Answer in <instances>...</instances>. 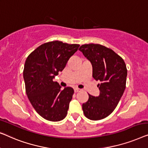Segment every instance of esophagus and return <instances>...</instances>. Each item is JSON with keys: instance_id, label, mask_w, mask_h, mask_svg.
I'll return each instance as SVG.
<instances>
[{"instance_id": "34e87169", "label": "esophagus", "mask_w": 148, "mask_h": 148, "mask_svg": "<svg viewBox=\"0 0 148 148\" xmlns=\"http://www.w3.org/2000/svg\"><path fill=\"white\" fill-rule=\"evenodd\" d=\"M80 90H81V89H80V88H74V92H80Z\"/></svg>"}]
</instances>
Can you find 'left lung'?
<instances>
[{"instance_id": "8db88e82", "label": "left lung", "mask_w": 148, "mask_h": 148, "mask_svg": "<svg viewBox=\"0 0 148 148\" xmlns=\"http://www.w3.org/2000/svg\"><path fill=\"white\" fill-rule=\"evenodd\" d=\"M79 50L92 64L93 78L101 82L99 95L88 94V101L82 104L83 113L90 120L103 119L115 110L125 89V63L111 49L100 44H84Z\"/></svg>"}]
</instances>
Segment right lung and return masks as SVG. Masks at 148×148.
Returning a JSON list of instances; mask_svg holds the SVG:
<instances>
[{
	"label": "right lung",
	"instance_id": "right-lung-1",
	"mask_svg": "<svg viewBox=\"0 0 148 148\" xmlns=\"http://www.w3.org/2000/svg\"><path fill=\"white\" fill-rule=\"evenodd\" d=\"M79 44L53 41L41 45L31 53L25 63L23 78L26 94L39 115L59 121L67 115L74 89L61 86L53 79L65 68Z\"/></svg>",
	"mask_w": 148,
	"mask_h": 148
}]
</instances>
